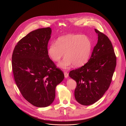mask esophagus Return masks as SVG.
Masks as SVG:
<instances>
[{
    "label": "esophagus",
    "instance_id": "34e87169",
    "mask_svg": "<svg viewBox=\"0 0 126 126\" xmlns=\"http://www.w3.org/2000/svg\"><path fill=\"white\" fill-rule=\"evenodd\" d=\"M64 76H65V77L66 78H68L69 74H68V73L67 72H65L64 73Z\"/></svg>",
    "mask_w": 126,
    "mask_h": 126
}]
</instances>
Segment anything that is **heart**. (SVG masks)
Segmentation results:
<instances>
[{"instance_id": "obj_1", "label": "heart", "mask_w": 126, "mask_h": 126, "mask_svg": "<svg viewBox=\"0 0 126 126\" xmlns=\"http://www.w3.org/2000/svg\"><path fill=\"white\" fill-rule=\"evenodd\" d=\"M92 50L91 40L86 35L68 34L59 37L56 43H52L48 48V54L54 62H58L65 56L58 66L68 69L72 65L80 67L88 60Z\"/></svg>"}]
</instances>
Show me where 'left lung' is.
<instances>
[{"mask_svg":"<svg viewBox=\"0 0 126 126\" xmlns=\"http://www.w3.org/2000/svg\"><path fill=\"white\" fill-rule=\"evenodd\" d=\"M98 39L88 62L71 71L69 76L77 83L74 95L81 105H92L100 99L108 89L116 66L112 44L107 36L95 29Z\"/></svg>","mask_w":126,"mask_h":126,"instance_id":"left-lung-1","label":"left lung"}]
</instances>
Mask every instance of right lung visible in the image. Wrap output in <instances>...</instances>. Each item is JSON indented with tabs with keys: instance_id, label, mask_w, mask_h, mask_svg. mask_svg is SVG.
Masks as SVG:
<instances>
[{
	"instance_id": "right-lung-1",
	"label": "right lung",
	"mask_w": 126,
	"mask_h": 126,
	"mask_svg": "<svg viewBox=\"0 0 126 126\" xmlns=\"http://www.w3.org/2000/svg\"><path fill=\"white\" fill-rule=\"evenodd\" d=\"M51 32L50 27L31 31L18 42L12 56L15 83L23 97L37 107L53 103L56 87L64 78L48 54Z\"/></svg>"
}]
</instances>
